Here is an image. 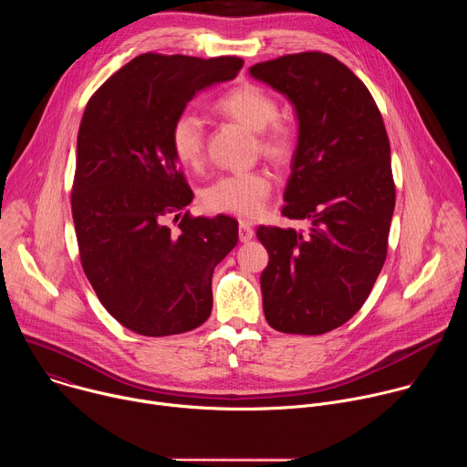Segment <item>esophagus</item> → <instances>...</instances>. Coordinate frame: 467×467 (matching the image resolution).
<instances>
[{"mask_svg":"<svg viewBox=\"0 0 467 467\" xmlns=\"http://www.w3.org/2000/svg\"><path fill=\"white\" fill-rule=\"evenodd\" d=\"M238 236H240V242H249V240L254 236L253 225H251L249 222H240V225H238Z\"/></svg>","mask_w":467,"mask_h":467,"instance_id":"obj_1","label":"esophagus"}]
</instances>
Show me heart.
I'll return each mask as SVG.
<instances>
[{"mask_svg":"<svg viewBox=\"0 0 467 467\" xmlns=\"http://www.w3.org/2000/svg\"><path fill=\"white\" fill-rule=\"evenodd\" d=\"M218 110L258 132L260 150L286 161L296 148L294 130L277 121L279 105L272 94L256 85H242L218 101ZM171 150L184 166H197L205 153V123L195 112H182L171 125ZM272 181L264 171H236L216 179L203 192V202L211 211L253 218L262 213Z\"/></svg>","mask_w":467,"mask_h":467,"instance_id":"1","label":"heart"}]
</instances>
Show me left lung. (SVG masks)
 <instances>
[{
	"label": "left lung",
	"instance_id": "1",
	"mask_svg": "<svg viewBox=\"0 0 467 467\" xmlns=\"http://www.w3.org/2000/svg\"><path fill=\"white\" fill-rule=\"evenodd\" d=\"M249 76L283 94L297 119L283 214L303 229L256 231L270 254L264 316L281 332L323 335L360 310L386 260L395 207L388 135L366 85L327 53L260 62Z\"/></svg>",
	"mask_w": 467,
	"mask_h": 467
}]
</instances>
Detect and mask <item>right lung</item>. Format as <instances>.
<instances>
[{
  "mask_svg": "<svg viewBox=\"0 0 467 467\" xmlns=\"http://www.w3.org/2000/svg\"><path fill=\"white\" fill-rule=\"evenodd\" d=\"M242 66L238 57L146 53L85 109L72 192L81 264L107 312L137 335H181L211 316L213 274L238 242V222L182 216L193 193L170 132L199 92Z\"/></svg>",
  "mask_w": 467,
  "mask_h": 467,
  "instance_id": "right-lung-1",
  "label": "right lung"
}]
</instances>
